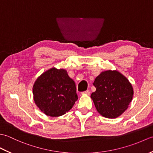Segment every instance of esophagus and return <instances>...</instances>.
Returning a JSON list of instances; mask_svg holds the SVG:
<instances>
[{
  "label": "esophagus",
  "instance_id": "obj_1",
  "mask_svg": "<svg viewBox=\"0 0 153 153\" xmlns=\"http://www.w3.org/2000/svg\"><path fill=\"white\" fill-rule=\"evenodd\" d=\"M82 93L83 94H85V95H89L90 93H91V91H90L89 90H87V91H85L83 92Z\"/></svg>",
  "mask_w": 153,
  "mask_h": 153
}]
</instances>
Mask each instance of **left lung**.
<instances>
[{
	"instance_id": "obj_1",
	"label": "left lung",
	"mask_w": 153,
	"mask_h": 153,
	"mask_svg": "<svg viewBox=\"0 0 153 153\" xmlns=\"http://www.w3.org/2000/svg\"><path fill=\"white\" fill-rule=\"evenodd\" d=\"M93 85L96 91L91 98L100 114L116 118L128 108L134 90L128 79L118 71H102L96 77Z\"/></svg>"
}]
</instances>
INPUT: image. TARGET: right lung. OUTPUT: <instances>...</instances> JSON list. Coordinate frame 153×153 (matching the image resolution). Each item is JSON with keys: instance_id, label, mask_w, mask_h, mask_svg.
<instances>
[{"instance_id": "1", "label": "right lung", "mask_w": 153, "mask_h": 153, "mask_svg": "<svg viewBox=\"0 0 153 153\" xmlns=\"http://www.w3.org/2000/svg\"><path fill=\"white\" fill-rule=\"evenodd\" d=\"M35 102L47 116L64 115L78 99L76 83L67 71L53 68L38 77L33 87Z\"/></svg>"}]
</instances>
